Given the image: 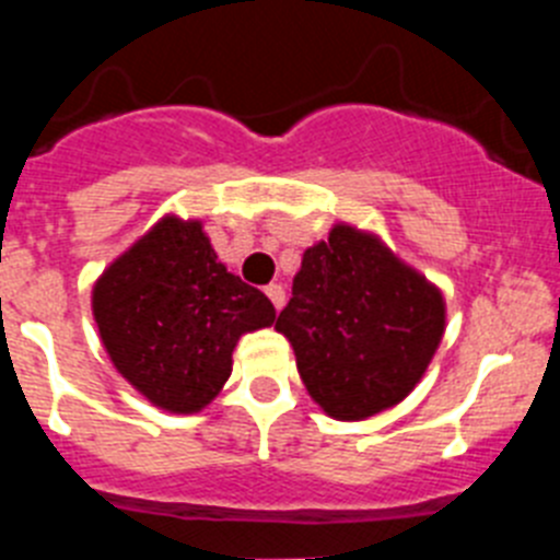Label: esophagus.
<instances>
[{"mask_svg": "<svg viewBox=\"0 0 560 560\" xmlns=\"http://www.w3.org/2000/svg\"><path fill=\"white\" fill-rule=\"evenodd\" d=\"M266 296H269L271 300V305H275L277 311L283 308L285 305V289L280 283H271V285H266Z\"/></svg>", "mask_w": 560, "mask_h": 560, "instance_id": "esophagus-1", "label": "esophagus"}]
</instances>
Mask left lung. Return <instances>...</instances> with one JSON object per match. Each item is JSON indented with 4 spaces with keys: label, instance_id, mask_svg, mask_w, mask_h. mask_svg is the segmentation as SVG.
Returning a JSON list of instances; mask_svg holds the SVG:
<instances>
[{
    "label": "left lung",
    "instance_id": "left-lung-1",
    "mask_svg": "<svg viewBox=\"0 0 560 560\" xmlns=\"http://www.w3.org/2000/svg\"><path fill=\"white\" fill-rule=\"evenodd\" d=\"M311 398L336 420H364L407 398L446 330V303L375 235L336 224L305 249L275 325Z\"/></svg>",
    "mask_w": 560,
    "mask_h": 560
}]
</instances>
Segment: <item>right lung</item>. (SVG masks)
Returning a JSON list of instances; mask_svg holds the SVG:
<instances>
[{
  "instance_id": "add662e5",
  "label": "right lung",
  "mask_w": 560,
  "mask_h": 560,
  "mask_svg": "<svg viewBox=\"0 0 560 560\" xmlns=\"http://www.w3.org/2000/svg\"><path fill=\"white\" fill-rule=\"evenodd\" d=\"M114 368L153 407L199 412L232 373V350L275 325L264 291L230 275L201 221L167 215L122 252L92 291Z\"/></svg>"
}]
</instances>
